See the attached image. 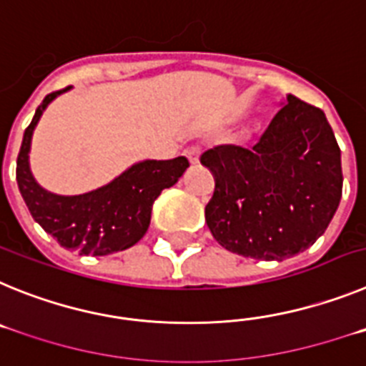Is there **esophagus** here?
Instances as JSON below:
<instances>
[{"instance_id": "obj_1", "label": "esophagus", "mask_w": 366, "mask_h": 366, "mask_svg": "<svg viewBox=\"0 0 366 366\" xmlns=\"http://www.w3.org/2000/svg\"><path fill=\"white\" fill-rule=\"evenodd\" d=\"M199 154H202V150H199V147H189L185 150V155L187 159L190 161V164H198L199 163Z\"/></svg>"}]
</instances>
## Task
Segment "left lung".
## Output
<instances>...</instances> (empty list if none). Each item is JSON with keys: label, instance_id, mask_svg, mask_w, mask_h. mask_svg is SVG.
I'll use <instances>...</instances> for the list:
<instances>
[{"label": "left lung", "instance_id": "1", "mask_svg": "<svg viewBox=\"0 0 366 366\" xmlns=\"http://www.w3.org/2000/svg\"><path fill=\"white\" fill-rule=\"evenodd\" d=\"M253 148L222 144L202 155L216 187L207 225L227 251L286 260L325 234L341 202V150L322 109L280 102Z\"/></svg>", "mask_w": 366, "mask_h": 366}]
</instances>
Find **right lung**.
<instances>
[{"instance_id":"obj_1","label":"right lung","mask_w":366,"mask_h":366,"mask_svg":"<svg viewBox=\"0 0 366 366\" xmlns=\"http://www.w3.org/2000/svg\"><path fill=\"white\" fill-rule=\"evenodd\" d=\"M69 89L51 93L38 106L19 148L16 181L34 222L58 244L79 254L104 257L124 251L143 238L150 225L152 205L163 189L179 181L189 168V159L181 155L168 161H139L108 185L76 196L45 190L34 179L29 164L32 134L45 108Z\"/></svg>"}]
</instances>
